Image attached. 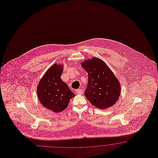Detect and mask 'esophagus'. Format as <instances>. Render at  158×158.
I'll return each instance as SVG.
<instances>
[{
  "label": "esophagus",
  "mask_w": 158,
  "mask_h": 158,
  "mask_svg": "<svg viewBox=\"0 0 158 158\" xmlns=\"http://www.w3.org/2000/svg\"><path fill=\"white\" fill-rule=\"evenodd\" d=\"M76 93H77V94H82L83 91H82V90H81V89H77V90H76Z\"/></svg>",
  "instance_id": "34e87169"
}]
</instances>
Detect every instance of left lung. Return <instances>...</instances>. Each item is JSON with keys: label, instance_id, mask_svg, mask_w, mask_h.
Masks as SVG:
<instances>
[{"label": "left lung", "instance_id": "8db88e82", "mask_svg": "<svg viewBox=\"0 0 158 158\" xmlns=\"http://www.w3.org/2000/svg\"><path fill=\"white\" fill-rule=\"evenodd\" d=\"M88 74V82L84 93L91 104L101 110L114 106L121 93L118 78L101 59L94 57L81 63Z\"/></svg>", "mask_w": 158, "mask_h": 158}]
</instances>
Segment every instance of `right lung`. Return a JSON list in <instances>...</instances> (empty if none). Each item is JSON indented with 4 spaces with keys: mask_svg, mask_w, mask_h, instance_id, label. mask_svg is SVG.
Masks as SVG:
<instances>
[{
    "mask_svg": "<svg viewBox=\"0 0 158 158\" xmlns=\"http://www.w3.org/2000/svg\"><path fill=\"white\" fill-rule=\"evenodd\" d=\"M62 64H53L39 81L37 96L40 103L48 110L59 113L67 108L75 94L61 79L63 71Z\"/></svg>",
    "mask_w": 158,
    "mask_h": 158,
    "instance_id": "obj_1",
    "label": "right lung"
}]
</instances>
